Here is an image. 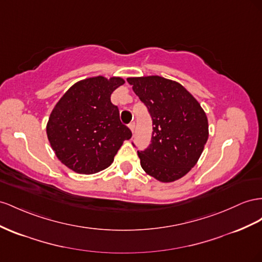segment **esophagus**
Here are the masks:
<instances>
[{"instance_id": "34e87169", "label": "esophagus", "mask_w": 262, "mask_h": 262, "mask_svg": "<svg viewBox=\"0 0 262 262\" xmlns=\"http://www.w3.org/2000/svg\"><path fill=\"white\" fill-rule=\"evenodd\" d=\"M129 128H130V130L132 131V133H133V132H134V128H136V123L131 122V123L129 124Z\"/></svg>"}]
</instances>
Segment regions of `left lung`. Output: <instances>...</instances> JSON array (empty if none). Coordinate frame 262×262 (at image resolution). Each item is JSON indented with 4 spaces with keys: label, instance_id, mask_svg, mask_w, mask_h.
<instances>
[{
    "label": "left lung",
    "instance_id": "1",
    "mask_svg": "<svg viewBox=\"0 0 262 262\" xmlns=\"http://www.w3.org/2000/svg\"><path fill=\"white\" fill-rule=\"evenodd\" d=\"M150 112L151 144L138 151L144 172L163 183L186 175L208 139V120L200 102L181 83L160 76L126 79Z\"/></svg>",
    "mask_w": 262,
    "mask_h": 262
}]
</instances>
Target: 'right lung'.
Here are the masks:
<instances>
[{"label": "right lung", "instance_id": "obj_1", "mask_svg": "<svg viewBox=\"0 0 262 262\" xmlns=\"http://www.w3.org/2000/svg\"><path fill=\"white\" fill-rule=\"evenodd\" d=\"M121 77H91L76 82L56 103L46 132L56 157L79 174L107 168L125 140L132 137L120 121L110 97L122 86Z\"/></svg>", "mask_w": 262, "mask_h": 262}]
</instances>
